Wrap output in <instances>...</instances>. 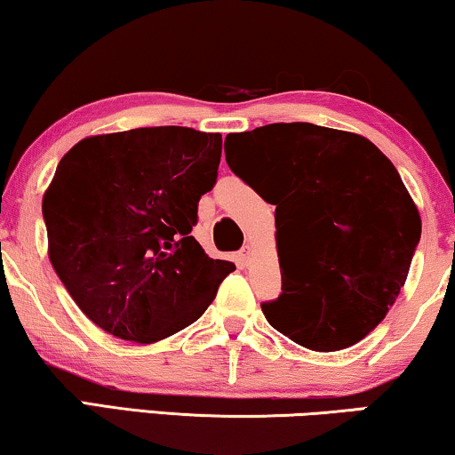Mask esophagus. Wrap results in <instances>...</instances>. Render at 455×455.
Wrapping results in <instances>:
<instances>
[{
	"label": "esophagus",
	"instance_id": "esophagus-1",
	"mask_svg": "<svg viewBox=\"0 0 455 455\" xmlns=\"http://www.w3.org/2000/svg\"><path fill=\"white\" fill-rule=\"evenodd\" d=\"M239 264L241 267H247V264H250V260H251V245H243L239 250Z\"/></svg>",
	"mask_w": 455,
	"mask_h": 455
}]
</instances>
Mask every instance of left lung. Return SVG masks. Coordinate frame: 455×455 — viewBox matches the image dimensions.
I'll return each mask as SVG.
<instances>
[{"instance_id":"obj_1","label":"left lung","mask_w":455,"mask_h":455,"mask_svg":"<svg viewBox=\"0 0 455 455\" xmlns=\"http://www.w3.org/2000/svg\"><path fill=\"white\" fill-rule=\"evenodd\" d=\"M227 138L228 168L275 205L281 294L262 302L264 317L319 353L363 340L405 285L422 233L399 172L367 138L315 124Z\"/></svg>"}]
</instances>
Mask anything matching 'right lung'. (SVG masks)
<instances>
[{
	"label": "right lung",
	"mask_w": 455,
	"mask_h": 455,
	"mask_svg": "<svg viewBox=\"0 0 455 455\" xmlns=\"http://www.w3.org/2000/svg\"><path fill=\"white\" fill-rule=\"evenodd\" d=\"M222 136L180 125L79 140L44 195L50 262L90 321L151 344L185 330L235 264L191 235L212 191Z\"/></svg>",
	"instance_id": "add662e5"
}]
</instances>
